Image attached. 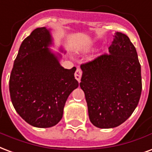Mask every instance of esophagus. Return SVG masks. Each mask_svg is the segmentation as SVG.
<instances>
[{"label": "esophagus", "mask_w": 152, "mask_h": 152, "mask_svg": "<svg viewBox=\"0 0 152 152\" xmlns=\"http://www.w3.org/2000/svg\"><path fill=\"white\" fill-rule=\"evenodd\" d=\"M82 74H83V72H82V70H81L80 69H76V71H75V77L78 82H80L81 77H82Z\"/></svg>", "instance_id": "esophagus-1"}]
</instances>
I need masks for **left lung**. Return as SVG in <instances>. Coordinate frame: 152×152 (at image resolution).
Returning <instances> with one entry per match:
<instances>
[{"instance_id": "8db88e82", "label": "left lung", "mask_w": 152, "mask_h": 152, "mask_svg": "<svg viewBox=\"0 0 152 152\" xmlns=\"http://www.w3.org/2000/svg\"><path fill=\"white\" fill-rule=\"evenodd\" d=\"M109 52L81 65L80 87L89 118L99 128L124 123L136 108L142 91L141 66L129 37L115 33Z\"/></svg>"}]
</instances>
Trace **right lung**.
Masks as SVG:
<instances>
[{
  "label": "right lung",
  "instance_id": "1",
  "mask_svg": "<svg viewBox=\"0 0 152 152\" xmlns=\"http://www.w3.org/2000/svg\"><path fill=\"white\" fill-rule=\"evenodd\" d=\"M48 29L37 28L20 46L10 77L11 101L26 123L36 127L55 126L72 91L78 86L75 67L67 69L47 48Z\"/></svg>",
  "mask_w": 152,
  "mask_h": 152
}]
</instances>
